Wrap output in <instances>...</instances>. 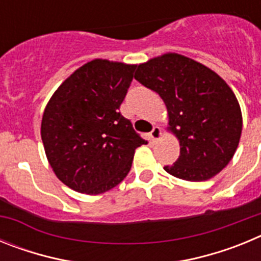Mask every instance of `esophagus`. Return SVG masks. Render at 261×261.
<instances>
[{"mask_svg": "<svg viewBox=\"0 0 261 261\" xmlns=\"http://www.w3.org/2000/svg\"><path fill=\"white\" fill-rule=\"evenodd\" d=\"M150 137L153 141H158L159 138L162 137V129H161V126L155 125L153 128V130L150 132Z\"/></svg>", "mask_w": 261, "mask_h": 261, "instance_id": "esophagus-1", "label": "esophagus"}]
</instances>
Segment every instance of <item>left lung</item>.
Listing matches in <instances>:
<instances>
[{
  "mask_svg": "<svg viewBox=\"0 0 261 261\" xmlns=\"http://www.w3.org/2000/svg\"><path fill=\"white\" fill-rule=\"evenodd\" d=\"M136 80L163 99L168 128L179 140L180 155L170 175L208 180L234 156L242 135V111L229 85L216 71L177 53L140 64Z\"/></svg>",
  "mask_w": 261,
  "mask_h": 261,
  "instance_id": "left-lung-1",
  "label": "left lung"
}]
</instances>
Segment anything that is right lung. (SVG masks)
Wrapping results in <instances>:
<instances>
[{
	"label": "right lung",
	"mask_w": 261,
	"mask_h": 261,
	"mask_svg": "<svg viewBox=\"0 0 261 261\" xmlns=\"http://www.w3.org/2000/svg\"><path fill=\"white\" fill-rule=\"evenodd\" d=\"M136 65L95 59L69 75L41 119L45 155L62 183L99 195L124 180L135 150L147 144L119 112Z\"/></svg>",
	"instance_id": "1"
}]
</instances>
